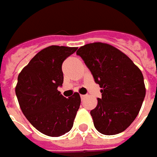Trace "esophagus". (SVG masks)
I'll list each match as a JSON object with an SVG mask.
<instances>
[{
    "label": "esophagus",
    "mask_w": 157,
    "mask_h": 157,
    "mask_svg": "<svg viewBox=\"0 0 157 157\" xmlns=\"http://www.w3.org/2000/svg\"><path fill=\"white\" fill-rule=\"evenodd\" d=\"M86 97V95H81V98L82 99V98H84Z\"/></svg>",
    "instance_id": "34e87169"
}]
</instances>
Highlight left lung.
Masks as SVG:
<instances>
[{"mask_svg":"<svg viewBox=\"0 0 157 157\" xmlns=\"http://www.w3.org/2000/svg\"><path fill=\"white\" fill-rule=\"evenodd\" d=\"M76 54L83 59L102 98L90 111L99 133L113 135L125 131L137 117L146 95L142 73L119 49L105 43L81 46Z\"/></svg>","mask_w":157,"mask_h":157,"instance_id":"1","label":"left lung"}]
</instances>
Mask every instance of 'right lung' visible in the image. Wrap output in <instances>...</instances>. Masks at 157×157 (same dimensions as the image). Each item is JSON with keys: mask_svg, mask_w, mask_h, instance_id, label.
<instances>
[{"mask_svg": "<svg viewBox=\"0 0 157 157\" xmlns=\"http://www.w3.org/2000/svg\"><path fill=\"white\" fill-rule=\"evenodd\" d=\"M76 47L51 45L38 52L18 75L16 94L26 119L40 133L59 137L69 132L78 111L77 92L66 98L58 87L63 83L62 63Z\"/></svg>", "mask_w": 157, "mask_h": 157, "instance_id": "right-lung-1", "label": "right lung"}]
</instances>
